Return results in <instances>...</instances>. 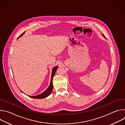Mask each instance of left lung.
<instances>
[{
	"label": "left lung",
	"mask_w": 125,
	"mask_h": 125,
	"mask_svg": "<svg viewBox=\"0 0 125 125\" xmlns=\"http://www.w3.org/2000/svg\"><path fill=\"white\" fill-rule=\"evenodd\" d=\"M102 34V35H103V37L104 38H105V37H104V34ZM105 39H106V38H105Z\"/></svg>",
	"instance_id": "1"
}]
</instances>
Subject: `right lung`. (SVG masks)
Returning <instances> with one entry per match:
<instances>
[{
  "mask_svg": "<svg viewBox=\"0 0 125 125\" xmlns=\"http://www.w3.org/2000/svg\"><path fill=\"white\" fill-rule=\"evenodd\" d=\"M24 33H25V32H23V33H22L20 35V36L18 37V38H19L20 37H22ZM58 68V66H56L54 67V68L52 69L51 77V80H50V83L49 86V87L46 89V90L44 92H43L41 94H40L37 95H35V96L28 95V96H29V97H30L31 98H35V99H42V98H46L47 96H48L51 94V93H52V90H53V84H52V80H53V77H54V75L55 74V72H56V70H57ZM22 93H23V92H22Z\"/></svg>",
  "mask_w": 125,
  "mask_h": 125,
  "instance_id": "add662e5",
  "label": "right lung"
}]
</instances>
